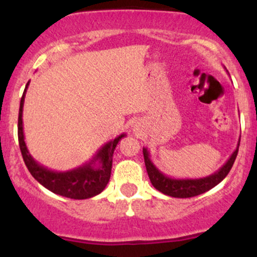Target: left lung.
<instances>
[{
  "label": "left lung",
  "instance_id": "1",
  "mask_svg": "<svg viewBox=\"0 0 257 257\" xmlns=\"http://www.w3.org/2000/svg\"><path fill=\"white\" fill-rule=\"evenodd\" d=\"M239 143L240 140L238 141L237 149L232 153L231 157L227 159L226 163L217 172H215L209 176H205V178L199 179H174L166 175V174L162 173L153 164L151 158H150L149 150L144 147V159H145V166L147 174H149L150 181H151L153 187L156 190H158L159 192L170 197H175V198H190V197L204 193L206 191L215 187L217 184H220L226 178L227 174L229 173V170H231L233 163L235 161V157H237Z\"/></svg>",
  "mask_w": 257,
  "mask_h": 257
}]
</instances>
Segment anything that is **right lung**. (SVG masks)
<instances>
[{
    "mask_svg": "<svg viewBox=\"0 0 257 257\" xmlns=\"http://www.w3.org/2000/svg\"><path fill=\"white\" fill-rule=\"evenodd\" d=\"M28 85L29 82L26 84L24 93H23L22 100H20L19 117H18V139H19L23 159H24L29 172L47 190L52 191L53 193L59 194V196L72 199H87L101 193L110 180L112 156H113L114 149L120 139L125 137V134H120L119 137L106 143L95 153V156L83 166L75 168L72 170H67V172H54V170L48 169L47 167H43L42 164L38 163L37 161H35L25 144L24 129H23V107H24Z\"/></svg>",
    "mask_w": 257,
    "mask_h": 257,
    "instance_id": "1",
    "label": "right lung"
}]
</instances>
